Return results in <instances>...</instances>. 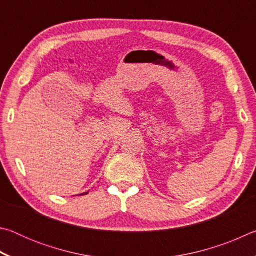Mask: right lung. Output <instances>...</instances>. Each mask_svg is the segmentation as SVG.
I'll use <instances>...</instances> for the list:
<instances>
[{
  "mask_svg": "<svg viewBox=\"0 0 256 256\" xmlns=\"http://www.w3.org/2000/svg\"><path fill=\"white\" fill-rule=\"evenodd\" d=\"M86 193H88V192H86Z\"/></svg>",
  "mask_w": 256,
  "mask_h": 256,
  "instance_id": "obj_1",
  "label": "right lung"
}]
</instances>
